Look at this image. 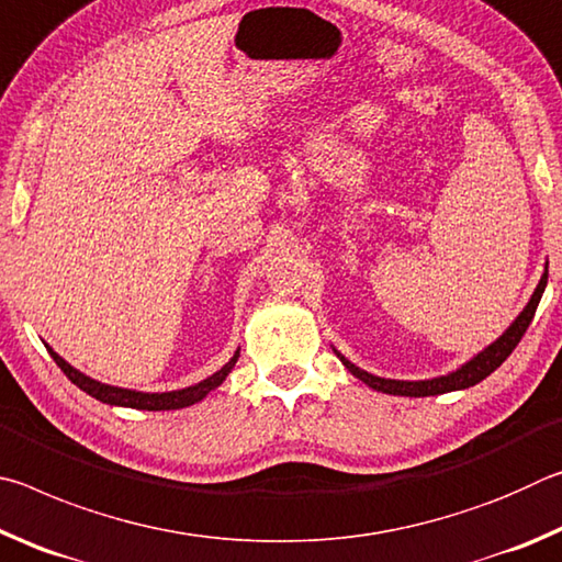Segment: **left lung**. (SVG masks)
<instances>
[{
    "label": "left lung",
    "instance_id": "8db88e82",
    "mask_svg": "<svg viewBox=\"0 0 562 562\" xmlns=\"http://www.w3.org/2000/svg\"><path fill=\"white\" fill-rule=\"evenodd\" d=\"M546 284H548V268L543 272V278H540L536 292H532L530 302L526 304V307H522V312L516 317V322H513V325L506 331H503V335L496 341H493V345H488L486 349L479 351V355L465 361L463 367H459L451 374L424 379V382H402V379H384V376H374V374L364 372V369L351 364L347 357H341L337 349H335V355L341 359V364H345L351 374L361 379V382H364L367 386L376 389V392L394 394V396H436V394H446V392H459V389H469V386H475L479 382H483V379L496 372L503 361L510 357V351L518 347V341L522 339V335H526V329L532 322V315H536L538 302L546 292Z\"/></svg>",
    "mask_w": 562,
    "mask_h": 562
}]
</instances>
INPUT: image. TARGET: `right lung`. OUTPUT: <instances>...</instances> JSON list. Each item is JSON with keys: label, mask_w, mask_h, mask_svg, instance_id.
Listing matches in <instances>:
<instances>
[{"label": "right lung", "mask_w": 562, "mask_h": 562, "mask_svg": "<svg viewBox=\"0 0 562 562\" xmlns=\"http://www.w3.org/2000/svg\"><path fill=\"white\" fill-rule=\"evenodd\" d=\"M49 349L52 359L56 361V367L61 369V372L71 379V382L81 389V392H87L89 396L99 398L103 404H111V406H128V408H144V412H170V408H183V406H193L205 398L207 394L213 392V389L221 386L225 382V376L231 374V369L235 367L237 357H240V349L235 351L233 359L227 361L223 369H217L213 376L203 379V382H198L193 386H186V389H176V392H160V394H150V392H133V389H121V386H111V384H101L97 379L87 376L79 369H74L69 361L61 359L56 351L46 345Z\"/></svg>", "instance_id": "1"}]
</instances>
